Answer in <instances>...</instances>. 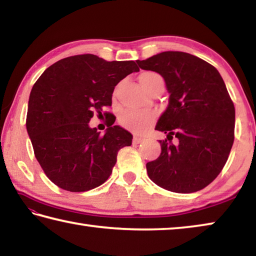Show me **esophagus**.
<instances>
[{"mask_svg":"<svg viewBox=\"0 0 256 256\" xmlns=\"http://www.w3.org/2000/svg\"><path fill=\"white\" fill-rule=\"evenodd\" d=\"M144 136H138V134H134V136H133V144H141V142L144 141Z\"/></svg>","mask_w":256,"mask_h":256,"instance_id":"34e87169","label":"esophagus"}]
</instances>
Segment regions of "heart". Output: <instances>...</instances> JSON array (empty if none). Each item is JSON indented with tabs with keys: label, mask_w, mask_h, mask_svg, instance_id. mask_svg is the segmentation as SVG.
<instances>
[{
	"label": "heart",
	"mask_w": 256,
	"mask_h": 256,
	"mask_svg": "<svg viewBox=\"0 0 256 256\" xmlns=\"http://www.w3.org/2000/svg\"><path fill=\"white\" fill-rule=\"evenodd\" d=\"M140 84L146 92L150 86H152L154 84H164V80L158 73L152 71H146L140 76ZM154 118V112H151L149 110H124L120 112L118 122L122 124L123 126L131 128L136 130V131H142V130L146 128L149 124L152 123Z\"/></svg>",
	"instance_id": "b5f03b06"
}]
</instances>
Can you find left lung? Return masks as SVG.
Instances as JSON below:
<instances>
[{
	"label": "left lung",
	"instance_id": "left-lung-1",
	"mask_svg": "<svg viewBox=\"0 0 256 256\" xmlns=\"http://www.w3.org/2000/svg\"><path fill=\"white\" fill-rule=\"evenodd\" d=\"M136 63L159 73L170 94L156 125L167 140L159 141L162 154L146 164L150 180L176 193L204 188L222 170L235 138V106L222 76L184 52H162Z\"/></svg>",
	"mask_w": 256,
	"mask_h": 256
}]
</instances>
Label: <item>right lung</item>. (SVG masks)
Here are the masks:
<instances>
[{
	"mask_svg": "<svg viewBox=\"0 0 256 256\" xmlns=\"http://www.w3.org/2000/svg\"><path fill=\"white\" fill-rule=\"evenodd\" d=\"M138 71L133 60L82 54L58 60L34 84L26 126L34 157L58 188L86 192L110 176L118 150L131 146L132 134L112 126L115 120L104 136L88 123L94 112L102 115L112 106L115 86Z\"/></svg>",
	"mask_w": 256,
	"mask_h": 256,
	"instance_id": "1",
	"label": "right lung"
}]
</instances>
